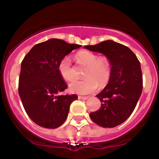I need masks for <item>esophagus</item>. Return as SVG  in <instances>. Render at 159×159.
<instances>
[{
  "mask_svg": "<svg viewBox=\"0 0 159 159\" xmlns=\"http://www.w3.org/2000/svg\"><path fill=\"white\" fill-rule=\"evenodd\" d=\"M78 98H79V99H83V100H87V98L89 97L88 96H78Z\"/></svg>",
  "mask_w": 159,
  "mask_h": 159,
  "instance_id": "esophagus-1",
  "label": "esophagus"
}]
</instances>
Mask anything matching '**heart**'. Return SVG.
Here are the masks:
<instances>
[{"instance_id":"heart-1","label":"heart","mask_w":159,"mask_h":159,"mask_svg":"<svg viewBox=\"0 0 159 159\" xmlns=\"http://www.w3.org/2000/svg\"><path fill=\"white\" fill-rule=\"evenodd\" d=\"M79 63L87 66L84 80H76L69 85L72 92L78 94H88L94 92L98 85H104L109 81L111 75V67L109 61L103 57H98L94 53L89 51H81L76 54ZM58 72L65 81H72L75 78L74 69L70 59L64 57L59 61Z\"/></svg>"}]
</instances>
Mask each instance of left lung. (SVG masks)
I'll return each mask as SVG.
<instances>
[{
  "label": "left lung",
  "instance_id": "left-lung-1",
  "mask_svg": "<svg viewBox=\"0 0 159 159\" xmlns=\"http://www.w3.org/2000/svg\"><path fill=\"white\" fill-rule=\"evenodd\" d=\"M84 48L103 54L111 66L109 83L97 97L101 107L90 114L91 120L104 128H113L125 121L135 108L143 89L140 61L128 47L106 40Z\"/></svg>",
  "mask_w": 159,
  "mask_h": 159
}]
</instances>
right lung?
Masks as SVG:
<instances>
[{
  "label": "right lung",
  "mask_w": 159,
  "mask_h": 159,
  "mask_svg": "<svg viewBox=\"0 0 159 159\" xmlns=\"http://www.w3.org/2000/svg\"><path fill=\"white\" fill-rule=\"evenodd\" d=\"M81 45L51 39L34 45L21 65L19 94L25 111L36 124L56 129L66 120L75 94L61 95L68 85L57 69L59 61Z\"/></svg>",
  "instance_id": "add662e5"
}]
</instances>
